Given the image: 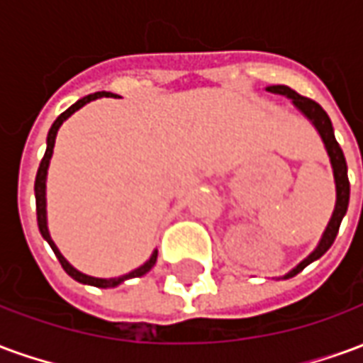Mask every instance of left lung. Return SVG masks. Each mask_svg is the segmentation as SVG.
<instances>
[{"label":"left lung","instance_id":"obj_1","mask_svg":"<svg viewBox=\"0 0 363 363\" xmlns=\"http://www.w3.org/2000/svg\"><path fill=\"white\" fill-rule=\"evenodd\" d=\"M268 93H274V95H281L291 101V104L296 106L297 111L303 114L305 118L309 120L313 124V128L319 132L320 140L325 143V150H327V155L330 159V167H333V177H335V189H336V202L335 210H333V216L328 220L327 228L320 235L319 243L313 249L307 257H305L296 268H291L288 274L280 276L278 280H288V278H294L296 274H299L305 267H309L311 262H315L317 259H320L325 252L330 249V245L335 243L336 233H338V228L342 223V218L346 216V210H348V202H350V182H348V167H346V159H344V153L340 150V145L336 142L335 138V128H333V122L328 118V114L323 111V106L319 103H315L307 96L297 95L296 91L289 89L288 85H268Z\"/></svg>","mask_w":363,"mask_h":363}]
</instances>
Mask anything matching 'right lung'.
Returning a JSON list of instances; mask_svg holds the SVG:
<instances>
[{"instance_id": "obj_1", "label": "right lung", "mask_w": 363, "mask_h": 363, "mask_svg": "<svg viewBox=\"0 0 363 363\" xmlns=\"http://www.w3.org/2000/svg\"><path fill=\"white\" fill-rule=\"evenodd\" d=\"M101 96H112V93L108 91H101V93H93V95H87L79 99L77 103L72 104L66 112H62L58 118L54 120V124H52L50 132H48V138H46V153H44L43 161H40V167H38V173H36V181H35V198H36V221H38V229H40V235L44 237V241L50 245L52 251L56 255V259L60 260V264L62 268L66 270L74 280H77L79 284H87V286H95V288H116L120 286L122 281L130 280V278H140L143 274H147L153 268V264L157 262V249L151 252V257L145 262H143L142 267L134 268L132 272L124 274V276H118V278H95V276H89V274H83L79 272L77 268H74L69 262L66 260V257L60 252V249L56 247V243L52 241L50 231H48V213H46V177H48V167H50V159L52 153H54V143H56V135H58L60 126L66 122L75 111H79L82 106H85L91 101H95V99H101Z\"/></svg>"}]
</instances>
